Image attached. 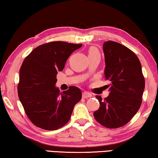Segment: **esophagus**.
<instances>
[{
    "instance_id": "1",
    "label": "esophagus",
    "mask_w": 158,
    "mask_h": 158,
    "mask_svg": "<svg viewBox=\"0 0 158 158\" xmlns=\"http://www.w3.org/2000/svg\"><path fill=\"white\" fill-rule=\"evenodd\" d=\"M92 96V94H90V93L88 92H83V98H90V97Z\"/></svg>"
}]
</instances>
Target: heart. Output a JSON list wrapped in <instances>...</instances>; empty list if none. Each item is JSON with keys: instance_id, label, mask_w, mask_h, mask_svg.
I'll list each match as a JSON object with an SVG mask.
<instances>
[{"instance_id": "heart-1", "label": "heart", "mask_w": 158, "mask_h": 158, "mask_svg": "<svg viewBox=\"0 0 158 158\" xmlns=\"http://www.w3.org/2000/svg\"><path fill=\"white\" fill-rule=\"evenodd\" d=\"M96 53H98V52L96 48H94V47H91V48H90L89 51H88V55H93V54H96Z\"/></svg>"}]
</instances>
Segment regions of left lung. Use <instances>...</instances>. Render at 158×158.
Here are the masks:
<instances>
[{"mask_svg":"<svg viewBox=\"0 0 158 158\" xmlns=\"http://www.w3.org/2000/svg\"><path fill=\"white\" fill-rule=\"evenodd\" d=\"M105 79L109 94L102 99L97 96L100 107L94 118L107 128H118L127 124L139 110L144 90V78L137 55L119 43H103Z\"/></svg>","mask_w":158,"mask_h":158,"instance_id":"obj_1","label":"left lung"}]
</instances>
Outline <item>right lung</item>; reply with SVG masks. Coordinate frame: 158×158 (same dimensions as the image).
Returning <instances> with one entry per match:
<instances>
[{
	"label": "right lung",
	"mask_w": 158,
	"mask_h": 158,
	"mask_svg": "<svg viewBox=\"0 0 158 158\" xmlns=\"http://www.w3.org/2000/svg\"><path fill=\"white\" fill-rule=\"evenodd\" d=\"M82 44L52 42L36 47L23 60L19 71L18 95L27 115L35 126L56 130L70 120L81 90L75 86L60 92L57 72Z\"/></svg>",
	"instance_id": "right-lung-1"
}]
</instances>
